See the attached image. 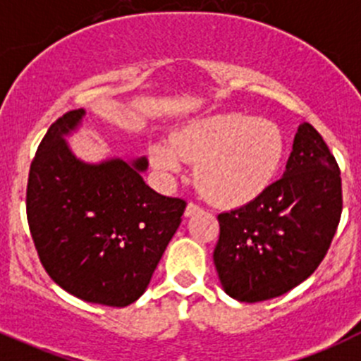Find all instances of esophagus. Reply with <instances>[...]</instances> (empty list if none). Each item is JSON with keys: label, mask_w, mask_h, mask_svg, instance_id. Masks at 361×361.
Masks as SVG:
<instances>
[{"label": "esophagus", "mask_w": 361, "mask_h": 361, "mask_svg": "<svg viewBox=\"0 0 361 361\" xmlns=\"http://www.w3.org/2000/svg\"><path fill=\"white\" fill-rule=\"evenodd\" d=\"M197 212H201V208H199L195 202H188L187 208H185V216H192V215H195Z\"/></svg>", "instance_id": "34e87169"}]
</instances>
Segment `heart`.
Instances as JSON below:
<instances>
[{
	"mask_svg": "<svg viewBox=\"0 0 361 361\" xmlns=\"http://www.w3.org/2000/svg\"><path fill=\"white\" fill-rule=\"evenodd\" d=\"M286 142L269 120L247 114H216L178 132L173 145L159 141L149 160L164 176L180 173L181 162H197L195 181L220 206H241L257 199L281 169Z\"/></svg>",
	"mask_w": 361,
	"mask_h": 361,
	"instance_id": "obj_1",
	"label": "heart"
}]
</instances>
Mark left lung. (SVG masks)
Returning a JSON list of instances; mask_svg holds the SVG:
<instances>
[{
  "label": "left lung",
  "instance_id": "obj_1",
  "mask_svg": "<svg viewBox=\"0 0 361 361\" xmlns=\"http://www.w3.org/2000/svg\"><path fill=\"white\" fill-rule=\"evenodd\" d=\"M341 215L337 160L312 125H300L284 176L219 215L213 261L224 291L245 303L291 291L321 264Z\"/></svg>",
  "mask_w": 361,
  "mask_h": 361
}]
</instances>
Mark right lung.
I'll return each instance as SVG.
<instances>
[{"instance_id": "1", "label": "right lung", "mask_w": 361, "mask_h": 361, "mask_svg": "<svg viewBox=\"0 0 361 361\" xmlns=\"http://www.w3.org/2000/svg\"><path fill=\"white\" fill-rule=\"evenodd\" d=\"M84 109L49 127L30 167L26 215L38 259L49 277L90 303L127 307L148 288L181 224L187 201L145 183L146 159L84 164L63 135Z\"/></svg>"}]
</instances>
